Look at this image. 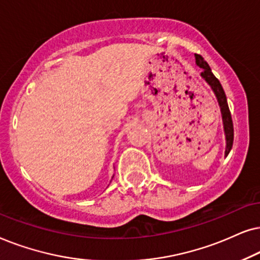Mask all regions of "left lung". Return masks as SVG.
<instances>
[{
  "mask_svg": "<svg viewBox=\"0 0 260 260\" xmlns=\"http://www.w3.org/2000/svg\"><path fill=\"white\" fill-rule=\"evenodd\" d=\"M196 58V64L199 65L201 69H203V71L201 72V76L206 79L207 83L212 86L213 91L215 92L217 101H219L221 114H222V120H223V129L224 134H226V151H224V155H228L230 151L233 146V139H234V128H233V121H232V115L228 108V103L226 99V94H224L222 85L219 82L214 74L212 72V69L209 68V65L207 61L203 59L202 55L195 54Z\"/></svg>",
  "mask_w": 260,
  "mask_h": 260,
  "instance_id": "left-lung-1",
  "label": "left lung"
}]
</instances>
